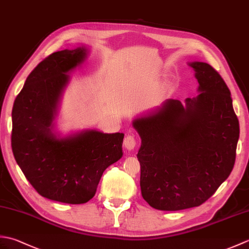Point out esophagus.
I'll return each instance as SVG.
<instances>
[{
  "mask_svg": "<svg viewBox=\"0 0 249 249\" xmlns=\"http://www.w3.org/2000/svg\"><path fill=\"white\" fill-rule=\"evenodd\" d=\"M124 147L126 150L131 151L136 147V138L134 135H128L127 137H125L124 139Z\"/></svg>",
  "mask_w": 249,
  "mask_h": 249,
  "instance_id": "1",
  "label": "esophagus"
}]
</instances>
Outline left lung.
Listing matches in <instances>:
<instances>
[{
    "instance_id": "left-lung-1",
    "label": "left lung",
    "mask_w": 249,
    "mask_h": 249,
    "mask_svg": "<svg viewBox=\"0 0 249 249\" xmlns=\"http://www.w3.org/2000/svg\"><path fill=\"white\" fill-rule=\"evenodd\" d=\"M198 95L167 99L133 121L142 197L152 208L179 211L199 206L233 169L240 125L230 89L208 63L190 62Z\"/></svg>"
}]
</instances>
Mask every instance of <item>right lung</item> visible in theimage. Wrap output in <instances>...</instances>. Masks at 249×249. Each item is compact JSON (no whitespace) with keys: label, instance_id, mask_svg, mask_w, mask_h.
<instances>
[{"label":"right lung","instance_id":"1","mask_svg":"<svg viewBox=\"0 0 249 249\" xmlns=\"http://www.w3.org/2000/svg\"><path fill=\"white\" fill-rule=\"evenodd\" d=\"M86 47L57 51L40 62L16 97L12 149L36 192L57 202L81 204L96 194L104 171L123 156L124 134L83 129L62 136L54 120L68 72L86 62Z\"/></svg>","mask_w":249,"mask_h":249}]
</instances>
